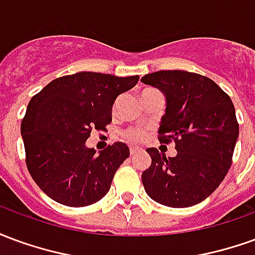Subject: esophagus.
Here are the masks:
<instances>
[{
    "mask_svg": "<svg viewBox=\"0 0 255 255\" xmlns=\"http://www.w3.org/2000/svg\"><path fill=\"white\" fill-rule=\"evenodd\" d=\"M139 147H131V149H129V153H131V154H135V153H138L139 151Z\"/></svg>",
    "mask_w": 255,
    "mask_h": 255,
    "instance_id": "1",
    "label": "esophagus"
}]
</instances>
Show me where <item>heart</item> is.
<instances>
[{
  "instance_id": "obj_1",
  "label": "heart",
  "mask_w": 255,
  "mask_h": 255,
  "mask_svg": "<svg viewBox=\"0 0 255 255\" xmlns=\"http://www.w3.org/2000/svg\"><path fill=\"white\" fill-rule=\"evenodd\" d=\"M126 136L129 140L139 143V142H142L146 138V132H144L143 129H139V128H129L127 132H126Z\"/></svg>"
}]
</instances>
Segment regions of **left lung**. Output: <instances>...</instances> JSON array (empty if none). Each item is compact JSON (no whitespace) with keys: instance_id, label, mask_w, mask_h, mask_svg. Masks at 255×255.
<instances>
[{"instance_id":"1","label":"left lung","mask_w":255,"mask_h":255,"mask_svg":"<svg viewBox=\"0 0 255 255\" xmlns=\"http://www.w3.org/2000/svg\"><path fill=\"white\" fill-rule=\"evenodd\" d=\"M144 84L165 97L160 140H175L177 154L168 157L154 147L146 151L151 165L142 173L144 191L169 208L202 202L224 180L230 169L239 126L228 95L212 79L186 71L144 75Z\"/></svg>"}]
</instances>
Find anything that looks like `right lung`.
I'll list each match as a JSON object with an SVG mask.
<instances>
[{"mask_svg":"<svg viewBox=\"0 0 255 255\" xmlns=\"http://www.w3.org/2000/svg\"><path fill=\"white\" fill-rule=\"evenodd\" d=\"M138 80V75L78 72L54 79L31 98L21 122L25 162L47 197L80 208L108 194L129 149L117 142L97 153L86 140L93 129H105L116 98Z\"/></svg>","mask_w":255,"mask_h":255,"instance_id":"add662e5","label":"right lung"}]
</instances>
